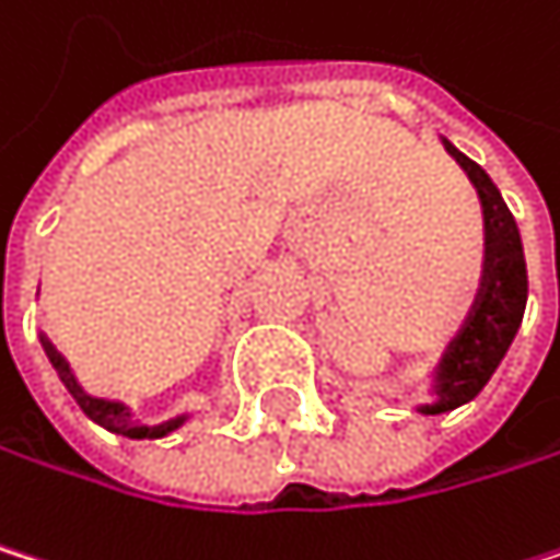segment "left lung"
I'll return each mask as SVG.
<instances>
[{
  "label": "left lung",
  "instance_id": "left-lung-1",
  "mask_svg": "<svg viewBox=\"0 0 560 560\" xmlns=\"http://www.w3.org/2000/svg\"><path fill=\"white\" fill-rule=\"evenodd\" d=\"M445 149L458 159V165L468 172V178L475 182V188L481 195L488 248H485L481 292L475 299V308H471L465 328L448 345L442 365L434 372L438 401L421 405L424 415L452 411V408L471 401L488 385V378L501 365L508 345L517 335V325L525 318V302H528V268H525L522 235H517L514 215L508 212L498 185L478 162H471L452 142H445Z\"/></svg>",
  "mask_w": 560,
  "mask_h": 560
}]
</instances>
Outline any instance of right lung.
<instances>
[{
  "mask_svg": "<svg viewBox=\"0 0 560 560\" xmlns=\"http://www.w3.org/2000/svg\"><path fill=\"white\" fill-rule=\"evenodd\" d=\"M46 345V354H49V362H52V369L59 372V378L66 382V388H69V395L79 401V408L95 421V424H102V428H108L112 434H126V438H155V434H165L168 428H178V421H168V424H162V428H145V424H139V421H132V415L122 408V405H115V401H105V398H92V395H85L82 388H79V382H75V375L69 372V365H66V358L49 345V341H43Z\"/></svg>",
  "mask_w": 560,
  "mask_h": 560,
  "instance_id": "add662e5",
  "label": "right lung"
}]
</instances>
